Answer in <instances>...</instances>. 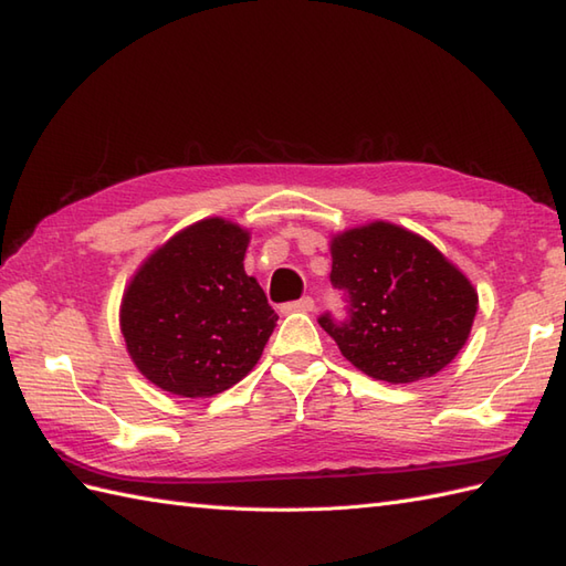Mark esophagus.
I'll use <instances>...</instances> for the list:
<instances>
[{"label":"esophagus","instance_id":"esophagus-1","mask_svg":"<svg viewBox=\"0 0 566 566\" xmlns=\"http://www.w3.org/2000/svg\"><path fill=\"white\" fill-rule=\"evenodd\" d=\"M312 310H315V300L312 297H300L295 303H287L283 307V312H312Z\"/></svg>","mask_w":566,"mask_h":566}]
</instances>
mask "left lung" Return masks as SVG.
Returning a JSON list of instances; mask_svg holds the SVG:
<instances>
[{
	"label": "left lung",
	"instance_id": "obj_1",
	"mask_svg": "<svg viewBox=\"0 0 566 566\" xmlns=\"http://www.w3.org/2000/svg\"><path fill=\"white\" fill-rule=\"evenodd\" d=\"M332 283L348 295V319L322 315L344 358L375 380L431 378L468 342L476 291L421 234L375 220L332 237Z\"/></svg>",
	"mask_w": 566,
	"mask_h": 566
}]
</instances>
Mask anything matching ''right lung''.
Listing matches in <instances>:
<instances>
[{"label": "right lung", "instance_id": "obj_1", "mask_svg": "<svg viewBox=\"0 0 566 566\" xmlns=\"http://www.w3.org/2000/svg\"><path fill=\"white\" fill-rule=\"evenodd\" d=\"M249 230L206 218L177 232L130 279L125 348L145 378L179 397H212L247 378L279 315L244 271Z\"/></svg>", "mask_w": 566, "mask_h": 566}]
</instances>
